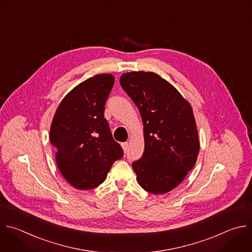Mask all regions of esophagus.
<instances>
[{
  "mask_svg": "<svg viewBox=\"0 0 252 252\" xmlns=\"http://www.w3.org/2000/svg\"><path fill=\"white\" fill-rule=\"evenodd\" d=\"M122 146H123V148H124V151H125V152H127L128 143H127V142H124V143H122Z\"/></svg>",
  "mask_w": 252,
  "mask_h": 252,
  "instance_id": "esophagus-1",
  "label": "esophagus"
}]
</instances>
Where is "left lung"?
I'll return each instance as SVG.
<instances>
[{
  "instance_id": "obj_1",
  "label": "left lung",
  "mask_w": 252,
  "mask_h": 252,
  "mask_svg": "<svg viewBox=\"0 0 252 252\" xmlns=\"http://www.w3.org/2000/svg\"><path fill=\"white\" fill-rule=\"evenodd\" d=\"M120 83L143 122L144 151L132 162L137 182L149 193L165 194L184 180L199 154L192 108L170 83L153 72L125 73Z\"/></svg>"
}]
</instances>
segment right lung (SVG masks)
<instances>
[{
    "mask_svg": "<svg viewBox=\"0 0 252 252\" xmlns=\"http://www.w3.org/2000/svg\"><path fill=\"white\" fill-rule=\"evenodd\" d=\"M115 78L99 74L82 82L60 103L50 127L56 163L75 188L89 190L102 184L115 161L124 156L104 117Z\"/></svg>",
    "mask_w": 252,
    "mask_h": 252,
    "instance_id": "right-lung-1",
    "label": "right lung"
}]
</instances>
